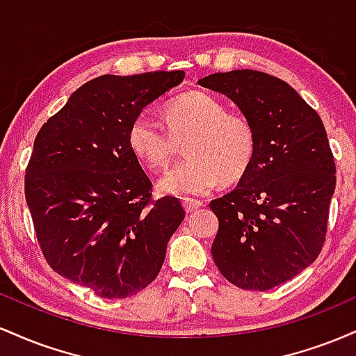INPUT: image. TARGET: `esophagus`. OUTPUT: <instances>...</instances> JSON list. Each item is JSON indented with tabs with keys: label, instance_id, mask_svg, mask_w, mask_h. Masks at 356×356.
Listing matches in <instances>:
<instances>
[{
	"label": "esophagus",
	"instance_id": "esophagus-1",
	"mask_svg": "<svg viewBox=\"0 0 356 356\" xmlns=\"http://www.w3.org/2000/svg\"><path fill=\"white\" fill-rule=\"evenodd\" d=\"M182 206L184 209H186V212H194L202 206V202L197 201V199H184Z\"/></svg>",
	"mask_w": 356,
	"mask_h": 356
}]
</instances>
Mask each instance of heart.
Returning <instances> with one entry per match:
<instances>
[{
    "mask_svg": "<svg viewBox=\"0 0 356 356\" xmlns=\"http://www.w3.org/2000/svg\"><path fill=\"white\" fill-rule=\"evenodd\" d=\"M165 125L138 113L127 130L132 154L149 169H162L184 144L186 161L159 179L169 195H201L218 184L236 182L254 161L256 132L251 120L227 112L226 105L204 92H187L165 105Z\"/></svg>",
    "mask_w": 356,
    "mask_h": 356,
    "instance_id": "heart-1",
    "label": "heart"
}]
</instances>
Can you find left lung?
Wrapping results in <instances>:
<instances>
[{
  "label": "left lung",
  "mask_w": 356,
  "mask_h": 356,
  "mask_svg": "<svg viewBox=\"0 0 356 356\" xmlns=\"http://www.w3.org/2000/svg\"><path fill=\"white\" fill-rule=\"evenodd\" d=\"M251 120L254 161L238 187L211 201L219 229L212 257L241 289L266 291L293 280L325 243L337 169L320 115L283 80L256 70L197 81Z\"/></svg>",
  "instance_id": "left-lung-1"
}]
</instances>
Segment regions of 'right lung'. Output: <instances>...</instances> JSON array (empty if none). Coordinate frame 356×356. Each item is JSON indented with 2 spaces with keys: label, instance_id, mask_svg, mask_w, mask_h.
Here are the masks:
<instances>
[{
  "label": "right lung",
  "instance_id": "obj_1",
  "mask_svg": "<svg viewBox=\"0 0 356 356\" xmlns=\"http://www.w3.org/2000/svg\"><path fill=\"white\" fill-rule=\"evenodd\" d=\"M186 73L102 75L72 93L35 138L24 195L48 264L100 298L137 295L157 277L186 218L127 144L130 122Z\"/></svg>",
  "mask_w": 356,
  "mask_h": 356
}]
</instances>
